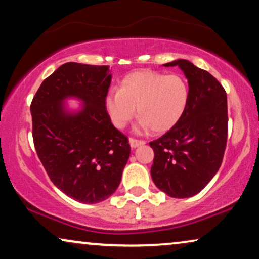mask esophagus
Here are the masks:
<instances>
[{"label": "esophagus", "instance_id": "esophagus-1", "mask_svg": "<svg viewBox=\"0 0 259 259\" xmlns=\"http://www.w3.org/2000/svg\"><path fill=\"white\" fill-rule=\"evenodd\" d=\"M129 143H130V147H132L133 149H135V148H137V147L143 146V144H146V142H144V141L136 140V139H130V140H129Z\"/></svg>", "mask_w": 259, "mask_h": 259}]
</instances>
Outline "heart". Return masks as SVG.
<instances>
[{
  "label": "heart",
  "mask_w": 259,
  "mask_h": 259,
  "mask_svg": "<svg viewBox=\"0 0 259 259\" xmlns=\"http://www.w3.org/2000/svg\"><path fill=\"white\" fill-rule=\"evenodd\" d=\"M188 85L178 74L165 75L155 71L127 74L118 91L109 92L105 109L113 125L124 129L136 115V132L151 127L161 134L170 130L184 115L188 103Z\"/></svg>",
  "instance_id": "obj_1"
}]
</instances>
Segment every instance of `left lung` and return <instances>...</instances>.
<instances>
[{
  "instance_id": "obj_1",
  "label": "left lung",
  "mask_w": 259,
  "mask_h": 259,
  "mask_svg": "<svg viewBox=\"0 0 259 259\" xmlns=\"http://www.w3.org/2000/svg\"><path fill=\"white\" fill-rule=\"evenodd\" d=\"M188 80V103L180 120L150 142V174L160 191L171 198H189L212 180L222 165L227 141V97L220 82L191 61L178 59Z\"/></svg>"
}]
</instances>
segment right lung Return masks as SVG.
I'll return each mask as SVG.
<instances>
[{
    "label": "right lung",
    "instance_id": "right-lung-1",
    "mask_svg": "<svg viewBox=\"0 0 259 259\" xmlns=\"http://www.w3.org/2000/svg\"><path fill=\"white\" fill-rule=\"evenodd\" d=\"M109 66L66 63L45 79L30 112L37 156L51 181L82 204L104 201L116 192L130 156L127 137L105 109ZM82 103L70 109L67 99Z\"/></svg>",
    "mask_w": 259,
    "mask_h": 259
}]
</instances>
